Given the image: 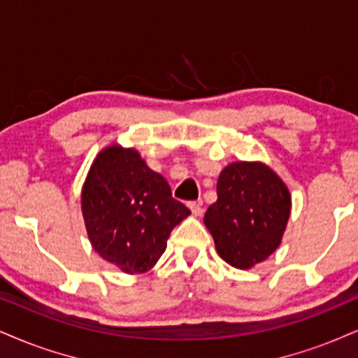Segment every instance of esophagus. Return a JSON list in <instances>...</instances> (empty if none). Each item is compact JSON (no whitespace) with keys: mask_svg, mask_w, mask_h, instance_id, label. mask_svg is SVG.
Listing matches in <instances>:
<instances>
[{"mask_svg":"<svg viewBox=\"0 0 358 358\" xmlns=\"http://www.w3.org/2000/svg\"><path fill=\"white\" fill-rule=\"evenodd\" d=\"M189 209H191L192 215L199 217V215H202V202H191V204H189Z\"/></svg>","mask_w":358,"mask_h":358,"instance_id":"1","label":"esophagus"}]
</instances>
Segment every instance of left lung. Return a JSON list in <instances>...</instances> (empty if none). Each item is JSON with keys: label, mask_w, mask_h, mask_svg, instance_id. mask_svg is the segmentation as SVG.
Masks as SVG:
<instances>
[{"label": "left lung", "mask_w": 358, "mask_h": 358, "mask_svg": "<svg viewBox=\"0 0 358 358\" xmlns=\"http://www.w3.org/2000/svg\"><path fill=\"white\" fill-rule=\"evenodd\" d=\"M290 192L262 162H232L220 172L217 201L204 224L217 254L236 268H250L280 245L290 217Z\"/></svg>", "instance_id": "1"}]
</instances>
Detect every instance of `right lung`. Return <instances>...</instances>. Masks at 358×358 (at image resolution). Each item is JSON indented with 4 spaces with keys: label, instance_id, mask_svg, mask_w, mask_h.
Wrapping results in <instances>:
<instances>
[{
    "label": "right lung",
    "instance_id": "obj_1",
    "mask_svg": "<svg viewBox=\"0 0 358 358\" xmlns=\"http://www.w3.org/2000/svg\"><path fill=\"white\" fill-rule=\"evenodd\" d=\"M87 237L124 273H143L164 254L171 231L191 214L136 149L113 144L92 162L81 192Z\"/></svg>",
    "mask_w": 358,
    "mask_h": 358
}]
</instances>
